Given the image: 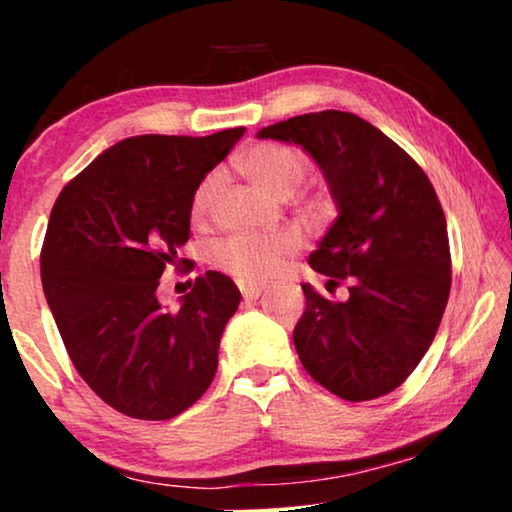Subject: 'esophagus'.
Here are the masks:
<instances>
[{
    "label": "esophagus",
    "mask_w": 512,
    "mask_h": 512,
    "mask_svg": "<svg viewBox=\"0 0 512 512\" xmlns=\"http://www.w3.org/2000/svg\"><path fill=\"white\" fill-rule=\"evenodd\" d=\"M263 289H265L263 284H240V291H242L244 300H256L263 293Z\"/></svg>",
    "instance_id": "esophagus-1"
}]
</instances>
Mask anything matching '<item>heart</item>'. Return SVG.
Here are the masks:
<instances>
[{
	"label": "heart",
	"mask_w": 512,
	"mask_h": 512,
	"mask_svg": "<svg viewBox=\"0 0 512 512\" xmlns=\"http://www.w3.org/2000/svg\"><path fill=\"white\" fill-rule=\"evenodd\" d=\"M242 170L265 193L277 198H291L310 174V158L296 146L263 142L251 146L242 156ZM221 174H207L195 188L191 216L195 223H205L212 214L214 200L221 191ZM300 249L296 233L282 230L272 235H233L214 244L209 261L242 284H258L275 272Z\"/></svg>",
	"instance_id": "obj_1"
}]
</instances>
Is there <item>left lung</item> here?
Returning a JSON list of instances; mask_svg holds the SVG:
<instances>
[{
    "label": "left lung",
    "instance_id": "1",
    "mask_svg": "<svg viewBox=\"0 0 512 512\" xmlns=\"http://www.w3.org/2000/svg\"><path fill=\"white\" fill-rule=\"evenodd\" d=\"M298 144L319 165L338 219L310 254L328 300L303 284L293 345L307 373L345 401H370L408 380L431 347L452 284L450 240L438 195L401 146L347 111H317L258 130Z\"/></svg>",
    "mask_w": 512,
    "mask_h": 512
}]
</instances>
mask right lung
<instances>
[{
    "label": "right lung",
    "mask_w": 512,
    "mask_h": 512,
    "mask_svg": "<svg viewBox=\"0 0 512 512\" xmlns=\"http://www.w3.org/2000/svg\"><path fill=\"white\" fill-rule=\"evenodd\" d=\"M242 135L128 137L55 200L41 249L48 307L74 368L123 415L172 419L214 380L240 289L207 270L179 310H165L156 291L188 242L195 188Z\"/></svg>",
    "instance_id": "obj_1"
}]
</instances>
